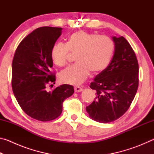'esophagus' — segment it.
Wrapping results in <instances>:
<instances>
[{"label":"esophagus","mask_w":154,"mask_h":154,"mask_svg":"<svg viewBox=\"0 0 154 154\" xmlns=\"http://www.w3.org/2000/svg\"><path fill=\"white\" fill-rule=\"evenodd\" d=\"M82 90H83L82 88L79 86L75 87V92H82Z\"/></svg>","instance_id":"obj_1"}]
</instances>
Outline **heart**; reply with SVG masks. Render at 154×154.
<instances>
[{
  "instance_id": "b5f03b06",
  "label": "heart",
  "mask_w": 154,
  "mask_h": 154,
  "mask_svg": "<svg viewBox=\"0 0 154 154\" xmlns=\"http://www.w3.org/2000/svg\"><path fill=\"white\" fill-rule=\"evenodd\" d=\"M115 44L110 38L97 34L79 30L71 34L66 44L58 43L51 49L54 64L64 66L69 51L76 54V64L68 67L59 75L60 82L71 85H79L89 76L98 75L107 68L113 56Z\"/></svg>"
}]
</instances>
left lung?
<instances>
[{"mask_svg": "<svg viewBox=\"0 0 154 154\" xmlns=\"http://www.w3.org/2000/svg\"><path fill=\"white\" fill-rule=\"evenodd\" d=\"M114 55L107 68L96 75L90 87L96 98L86 111L93 120L109 123L130 107L139 86V64L134 51L123 36H113Z\"/></svg>", "mask_w": 154, "mask_h": 154, "instance_id": "1", "label": "left lung"}]
</instances>
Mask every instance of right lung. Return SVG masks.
<instances>
[{"mask_svg":"<svg viewBox=\"0 0 154 154\" xmlns=\"http://www.w3.org/2000/svg\"><path fill=\"white\" fill-rule=\"evenodd\" d=\"M62 30L43 26L32 31L21 41L13 59L15 97L22 110L38 121H51L60 116L64 100L74 93L73 86L67 84L51 92L47 89L48 84H55L56 76L50 71L51 52Z\"/></svg>","mask_w":154,"mask_h":154,"instance_id":"1","label":"right lung"}]
</instances>
